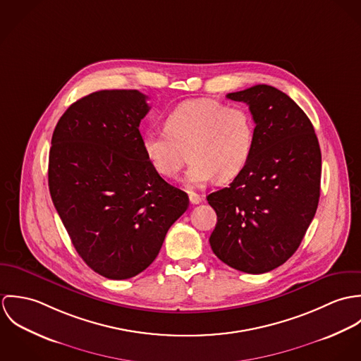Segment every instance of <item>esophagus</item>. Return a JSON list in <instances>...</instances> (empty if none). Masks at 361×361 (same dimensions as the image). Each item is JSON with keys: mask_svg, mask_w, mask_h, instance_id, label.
I'll return each mask as SVG.
<instances>
[{"mask_svg": "<svg viewBox=\"0 0 361 361\" xmlns=\"http://www.w3.org/2000/svg\"><path fill=\"white\" fill-rule=\"evenodd\" d=\"M189 200H190L192 204H199V203L202 202V197H200V195H197V193L189 192Z\"/></svg>", "mask_w": 361, "mask_h": 361, "instance_id": "obj_1", "label": "esophagus"}]
</instances>
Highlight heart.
<instances>
[{
  "label": "heart",
  "instance_id": "heart-1",
  "mask_svg": "<svg viewBox=\"0 0 361 361\" xmlns=\"http://www.w3.org/2000/svg\"><path fill=\"white\" fill-rule=\"evenodd\" d=\"M165 129H147L142 149L155 171L175 178L186 159L190 166L185 176L189 188L238 176L249 162L255 140L253 115L243 106H228L209 99L178 104L165 116Z\"/></svg>",
  "mask_w": 361,
  "mask_h": 361
}]
</instances>
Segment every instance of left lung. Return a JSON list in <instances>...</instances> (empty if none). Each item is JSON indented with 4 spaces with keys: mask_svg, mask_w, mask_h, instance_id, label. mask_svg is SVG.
Here are the masks:
<instances>
[{
    "mask_svg": "<svg viewBox=\"0 0 361 361\" xmlns=\"http://www.w3.org/2000/svg\"><path fill=\"white\" fill-rule=\"evenodd\" d=\"M226 97L249 105L256 140L233 182L207 196L216 212L209 245L229 267L264 274L293 256L315 215L321 150L309 116L283 92L257 85Z\"/></svg>",
    "mask_w": 361,
    "mask_h": 361,
    "instance_id": "1",
    "label": "left lung"
}]
</instances>
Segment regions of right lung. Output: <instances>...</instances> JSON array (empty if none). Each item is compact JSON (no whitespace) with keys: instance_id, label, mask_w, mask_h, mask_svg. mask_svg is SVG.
I'll return each mask as SVG.
<instances>
[{"instance_id":"add662e5","label":"right lung","mask_w":361,"mask_h":361,"mask_svg":"<svg viewBox=\"0 0 361 361\" xmlns=\"http://www.w3.org/2000/svg\"><path fill=\"white\" fill-rule=\"evenodd\" d=\"M146 100L137 90L92 93L63 112L52 133V203L78 255L108 279L145 271L189 207L188 195L143 153Z\"/></svg>"}]
</instances>
